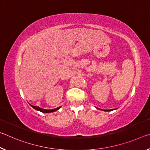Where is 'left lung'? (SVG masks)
<instances>
[{"mask_svg":"<svg viewBox=\"0 0 150 150\" xmlns=\"http://www.w3.org/2000/svg\"><path fill=\"white\" fill-rule=\"evenodd\" d=\"M99 109V110H103V111H106V112H108V111H112V110H114L115 109H110V110H103V109H100V108H98Z\"/></svg>","mask_w":150,"mask_h":150,"instance_id":"8db88e82","label":"left lung"}]
</instances>
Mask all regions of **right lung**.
<instances>
[{
	"mask_svg": "<svg viewBox=\"0 0 150 150\" xmlns=\"http://www.w3.org/2000/svg\"><path fill=\"white\" fill-rule=\"evenodd\" d=\"M30 106H31L33 108H34L35 110L40 111V112H44V113L54 112H55L56 110H58L61 108V106H59V107H57L56 108L50 109V110H49V109H44V108H42L39 107V106H33V105H30Z\"/></svg>",
	"mask_w": 150,
	"mask_h": 150,
	"instance_id": "1",
	"label": "right lung"
}]
</instances>
